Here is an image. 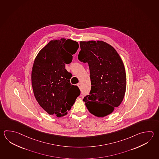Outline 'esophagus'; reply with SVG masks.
<instances>
[{"label": "esophagus", "mask_w": 159, "mask_h": 159, "mask_svg": "<svg viewBox=\"0 0 159 159\" xmlns=\"http://www.w3.org/2000/svg\"><path fill=\"white\" fill-rule=\"evenodd\" d=\"M78 87L79 88H80V85H81V84H80V83H78Z\"/></svg>", "instance_id": "34e87169"}]
</instances>
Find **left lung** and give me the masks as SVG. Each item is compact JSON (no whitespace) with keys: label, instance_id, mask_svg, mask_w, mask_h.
Masks as SVG:
<instances>
[{"label":"left lung","instance_id":"obj_1","mask_svg":"<svg viewBox=\"0 0 159 159\" xmlns=\"http://www.w3.org/2000/svg\"><path fill=\"white\" fill-rule=\"evenodd\" d=\"M78 59L89 65L91 90L83 99L88 111L97 117L111 114L120 106L126 87L125 69L119 54L101 40L80 42Z\"/></svg>","mask_w":159,"mask_h":159}]
</instances>
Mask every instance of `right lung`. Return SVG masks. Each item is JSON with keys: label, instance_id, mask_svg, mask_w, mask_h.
Wrapping results in <instances>:
<instances>
[{"label": "right lung", "instance_id": "obj_1", "mask_svg": "<svg viewBox=\"0 0 159 159\" xmlns=\"http://www.w3.org/2000/svg\"><path fill=\"white\" fill-rule=\"evenodd\" d=\"M78 48L76 41L54 39L39 51L34 60L31 71L34 94L50 115H67L80 95L79 88L70 82L72 74L65 69V63L71 62Z\"/></svg>", "mask_w": 159, "mask_h": 159}]
</instances>
